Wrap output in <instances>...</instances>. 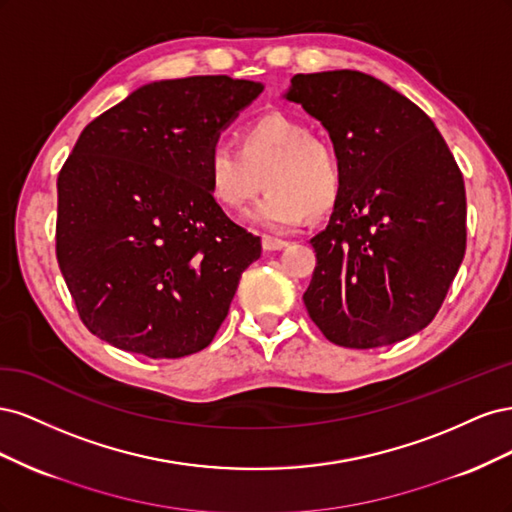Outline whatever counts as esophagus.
I'll use <instances>...</instances> for the list:
<instances>
[{"instance_id":"1","label":"esophagus","mask_w":512,"mask_h":512,"mask_svg":"<svg viewBox=\"0 0 512 512\" xmlns=\"http://www.w3.org/2000/svg\"><path fill=\"white\" fill-rule=\"evenodd\" d=\"M286 245H288V241L267 237V235L262 237V250H265V252H280V250H284Z\"/></svg>"}]
</instances>
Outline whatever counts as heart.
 Segmentation results:
<instances>
[{
	"label": "heart",
	"instance_id": "1",
	"mask_svg": "<svg viewBox=\"0 0 512 512\" xmlns=\"http://www.w3.org/2000/svg\"><path fill=\"white\" fill-rule=\"evenodd\" d=\"M207 181L213 198L228 209H243L267 194L247 213L262 228L286 232L305 215L329 213L342 196L344 166L337 149L312 128L284 113L262 115L239 134V149L213 143L207 151Z\"/></svg>",
	"mask_w": 512,
	"mask_h": 512
}]
</instances>
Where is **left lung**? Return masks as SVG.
<instances>
[{"label":"left lung","instance_id":"8db88e82","mask_svg":"<svg viewBox=\"0 0 512 512\" xmlns=\"http://www.w3.org/2000/svg\"><path fill=\"white\" fill-rule=\"evenodd\" d=\"M284 98L322 123L344 166L331 220L309 241V316L329 342L359 350L425 329L466 254V188L442 134L365 72L297 74Z\"/></svg>","mask_w":512,"mask_h":512}]
</instances>
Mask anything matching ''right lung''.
Segmentation results:
<instances>
[{"instance_id": "right-lung-1", "label": "right lung", "mask_w": 512, "mask_h": 512, "mask_svg": "<svg viewBox=\"0 0 512 512\" xmlns=\"http://www.w3.org/2000/svg\"><path fill=\"white\" fill-rule=\"evenodd\" d=\"M265 85L147 83L81 132L57 177V262L85 327L149 359L211 344L260 237L226 218L207 151Z\"/></svg>"}]
</instances>
